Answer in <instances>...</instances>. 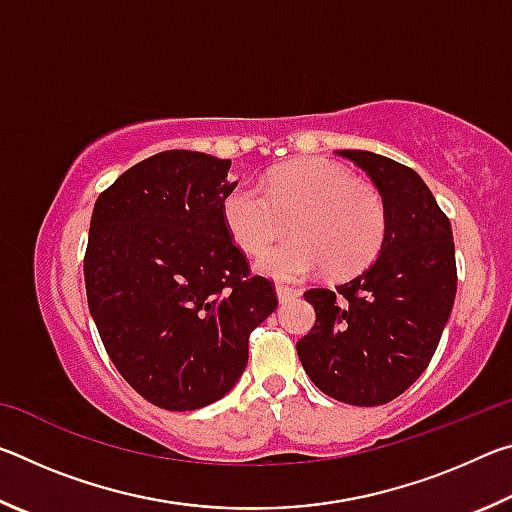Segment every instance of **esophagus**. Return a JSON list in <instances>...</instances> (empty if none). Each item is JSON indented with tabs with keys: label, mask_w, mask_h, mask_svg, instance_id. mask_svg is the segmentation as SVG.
<instances>
[{
	"label": "esophagus",
	"mask_w": 512,
	"mask_h": 512,
	"mask_svg": "<svg viewBox=\"0 0 512 512\" xmlns=\"http://www.w3.org/2000/svg\"><path fill=\"white\" fill-rule=\"evenodd\" d=\"M275 291H277V300H280V302H289V300L300 298V291L293 289V287H287V284H277Z\"/></svg>",
	"instance_id": "obj_1"
}]
</instances>
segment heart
Here are the masks:
<instances>
[{"instance_id": "1", "label": "heart", "mask_w": 512, "mask_h": 512, "mask_svg": "<svg viewBox=\"0 0 512 512\" xmlns=\"http://www.w3.org/2000/svg\"><path fill=\"white\" fill-rule=\"evenodd\" d=\"M223 221L235 244L253 255L296 230L257 262L259 271L280 280L323 268L334 277L359 273L377 257L388 228L377 189L327 158L284 164L266 178V192L253 183L230 189Z\"/></svg>"}]
</instances>
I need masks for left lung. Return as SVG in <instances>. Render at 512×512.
<instances>
[{
  "instance_id": "1",
  "label": "left lung",
  "mask_w": 512,
  "mask_h": 512,
  "mask_svg": "<svg viewBox=\"0 0 512 512\" xmlns=\"http://www.w3.org/2000/svg\"><path fill=\"white\" fill-rule=\"evenodd\" d=\"M386 203L388 228L366 271L309 289L316 323L298 341L309 379L334 400L379 406L402 395L436 352L456 298L452 225L413 169L370 151H339Z\"/></svg>"
}]
</instances>
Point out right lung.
I'll list each match as a JSON object with an SVG mask.
<instances>
[{
  "mask_svg": "<svg viewBox=\"0 0 512 512\" xmlns=\"http://www.w3.org/2000/svg\"><path fill=\"white\" fill-rule=\"evenodd\" d=\"M230 160L162 151L94 203L85 291L119 375L144 400L194 411L221 400L248 363V336L277 307L223 221Z\"/></svg>",
  "mask_w": 512,
  "mask_h": 512,
  "instance_id": "right-lung-1",
  "label": "right lung"
}]
</instances>
